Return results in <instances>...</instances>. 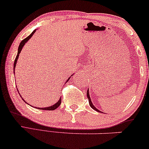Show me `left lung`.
<instances>
[{
  "mask_svg": "<svg viewBox=\"0 0 149 149\" xmlns=\"http://www.w3.org/2000/svg\"><path fill=\"white\" fill-rule=\"evenodd\" d=\"M87 96H88V100H89V104H90V107H91L92 109L96 110V111H97L98 112H101V111H99V110H98L96 108L94 107V106L93 105V104H92V101H91V99H90V95H89V90H88V91H87Z\"/></svg>",
  "mask_w": 149,
  "mask_h": 149,
  "instance_id": "1",
  "label": "left lung"
}]
</instances>
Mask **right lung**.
Returning <instances> with one entry per match:
<instances>
[{
  "instance_id": "right-lung-1",
  "label": "right lung",
  "mask_w": 149,
  "mask_h": 149,
  "mask_svg": "<svg viewBox=\"0 0 149 149\" xmlns=\"http://www.w3.org/2000/svg\"><path fill=\"white\" fill-rule=\"evenodd\" d=\"M36 30H34L32 32V33L31 34V35H29V36L27 38H25V39H24L23 40H22V42H20V45H19V47H18V55H16V57H15V61H14V64H13V72H14V70H15V65H16V62H17V60H18V56H19V54L20 53V52H21V51H22V47L23 46H24V45L25 44V43H26V42H28V40L30 39L31 38V36H33V35L34 33H35V32H36ZM69 79H70V78L68 79V80ZM66 81V82H67ZM22 100H24L22 98ZM61 98H60V99H59V100H58V101L57 102V103H56L55 105H52V106H50V107H44V108H40V109H43V110H55V109H57V108L59 107V105H60V104H61Z\"/></svg>"
}]
</instances>
